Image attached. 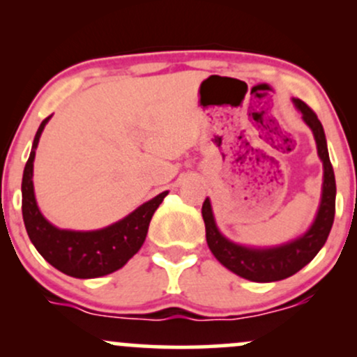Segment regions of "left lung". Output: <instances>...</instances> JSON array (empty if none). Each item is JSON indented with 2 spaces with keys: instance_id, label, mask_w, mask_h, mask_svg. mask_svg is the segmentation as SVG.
Returning a JSON list of instances; mask_svg holds the SVG:
<instances>
[{
  "instance_id": "8db88e82",
  "label": "left lung",
  "mask_w": 357,
  "mask_h": 357,
  "mask_svg": "<svg viewBox=\"0 0 357 357\" xmlns=\"http://www.w3.org/2000/svg\"><path fill=\"white\" fill-rule=\"evenodd\" d=\"M296 107L302 112V119L312 129L317 153L324 166V183L321 206L315 216L312 227L298 238L289 241L273 248H250L243 245L233 243L221 235L215 223V216L211 211L210 199H204L202 215L206 228V241L211 253L221 265L231 270L236 275L252 282H277L294 275L298 270L304 268L319 250L324 247L331 228L334 223L335 213V178L331 165L329 153H327L326 134L317 116L305 102L294 99Z\"/></svg>"
}]
</instances>
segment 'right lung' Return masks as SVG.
<instances>
[{"instance_id":"add662e5","label":"right lung","mask_w":357,"mask_h":357,"mask_svg":"<svg viewBox=\"0 0 357 357\" xmlns=\"http://www.w3.org/2000/svg\"><path fill=\"white\" fill-rule=\"evenodd\" d=\"M47 117L40 124L31 146L30 158L23 171L22 181V211L24 228L31 243L48 264L65 275L75 278H97L109 275L122 268L144 243L151 218L159 204L166 198L167 191L141 204L126 218L102 230L72 231L60 230L45 220L36 206L33 191V161Z\"/></svg>"}]
</instances>
